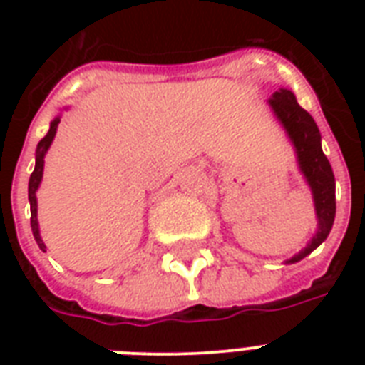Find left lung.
<instances>
[{
	"mask_svg": "<svg viewBox=\"0 0 365 365\" xmlns=\"http://www.w3.org/2000/svg\"><path fill=\"white\" fill-rule=\"evenodd\" d=\"M269 106L294 143L299 170L303 172L312 191L314 210L318 217V231L311 242L307 244L299 254H295L292 259L286 261V263H297L328 239L331 231L335 220V178L328 157L324 155L322 145H320V130L317 123L309 115V111L297 104L295 94L288 88H280L269 98Z\"/></svg>",
	"mask_w": 365,
	"mask_h": 365,
	"instance_id": "obj_1",
	"label": "left lung"
}]
</instances>
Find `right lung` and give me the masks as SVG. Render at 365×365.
Instances as JSON below:
<instances>
[{
	"mask_svg": "<svg viewBox=\"0 0 365 365\" xmlns=\"http://www.w3.org/2000/svg\"><path fill=\"white\" fill-rule=\"evenodd\" d=\"M60 123V117H56L53 123H51V128L48 132L45 134L41 142L37 143V149H36V168L31 172L30 176V182H28V199H30V212H31V217H30V223H31V233H34V239H36L37 246L45 252L47 246L45 242L41 240V235H39V223H37V199H36V191L39 187V183H41V178H43V165H45V153H47V149L51 148V143L54 140V134H56V126Z\"/></svg>",
	"mask_w": 365,
	"mask_h": 365,
	"instance_id": "right-lung-1",
	"label": "right lung"
}]
</instances>
